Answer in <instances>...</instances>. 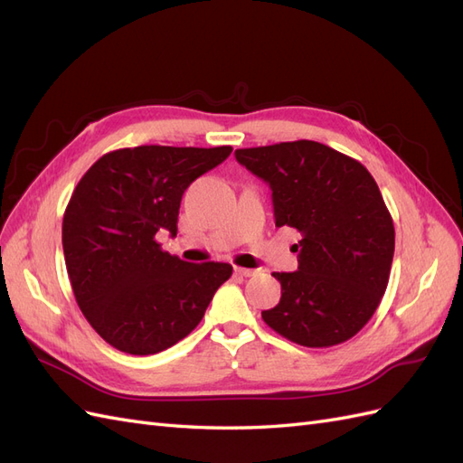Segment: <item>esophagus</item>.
Listing matches in <instances>:
<instances>
[{
    "label": "esophagus",
    "mask_w": 463,
    "mask_h": 463,
    "mask_svg": "<svg viewBox=\"0 0 463 463\" xmlns=\"http://www.w3.org/2000/svg\"><path fill=\"white\" fill-rule=\"evenodd\" d=\"M235 274L245 276V278H250V276H257V274H259V270H250V269H241V266H235Z\"/></svg>",
    "instance_id": "esophagus-1"
}]
</instances>
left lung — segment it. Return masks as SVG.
Masks as SVG:
<instances>
[{"label":"left lung","mask_w":463,"mask_h":463,"mask_svg":"<svg viewBox=\"0 0 463 463\" xmlns=\"http://www.w3.org/2000/svg\"><path fill=\"white\" fill-rule=\"evenodd\" d=\"M235 160L270 185L276 228L301 233L298 270L272 274L282 298L262 311L264 322L307 347L354 338L381 303L394 257V223L376 181L315 141L240 148Z\"/></svg>","instance_id":"1"}]
</instances>
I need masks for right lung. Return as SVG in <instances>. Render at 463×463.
Here are the masks:
<instances>
[{"mask_svg":"<svg viewBox=\"0 0 463 463\" xmlns=\"http://www.w3.org/2000/svg\"><path fill=\"white\" fill-rule=\"evenodd\" d=\"M232 146H135L108 152L75 187L63 214V255L90 326L119 352L152 355L194 330L232 264H193L162 250L177 233L179 204L194 179Z\"/></svg>","mask_w":463,"mask_h":463,"instance_id":"obj_1","label":"right lung"}]
</instances>
